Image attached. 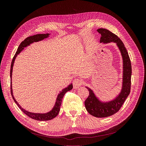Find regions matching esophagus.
Segmentation results:
<instances>
[{"instance_id":"esophagus-1","label":"esophagus","mask_w":146,"mask_h":146,"mask_svg":"<svg viewBox=\"0 0 146 146\" xmlns=\"http://www.w3.org/2000/svg\"><path fill=\"white\" fill-rule=\"evenodd\" d=\"M83 85V81L80 78H75L73 81V86L75 89H77Z\"/></svg>"}]
</instances>
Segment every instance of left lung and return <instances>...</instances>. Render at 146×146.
Here are the masks:
<instances>
[{
    "mask_svg": "<svg viewBox=\"0 0 146 146\" xmlns=\"http://www.w3.org/2000/svg\"><path fill=\"white\" fill-rule=\"evenodd\" d=\"M97 31L101 35L100 42L104 44L115 42L120 50L123 61L122 85L121 91L115 98L108 102H103L96 96L91 88L86 86L89 91V96L85 102V108L91 115L97 117H107L117 113L130 92L131 65L127 50L117 35L106 29H99Z\"/></svg>",
    "mask_w": 146,
    "mask_h": 146,
    "instance_id": "8db88e82",
    "label": "left lung"
}]
</instances>
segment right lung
I'll return each mask as SVG.
<instances>
[{
  "label": "right lung",
  "instance_id": "obj_1",
  "mask_svg": "<svg viewBox=\"0 0 146 146\" xmlns=\"http://www.w3.org/2000/svg\"><path fill=\"white\" fill-rule=\"evenodd\" d=\"M49 33H46V34H37L33 35V36H31L28 38H26L21 43V44L18 47V48L16 52V54L13 57V60L11 61V69H10V78H11V94L12 96V98L15 102V103L17 104V105L18 106V107L23 111L26 115L30 117V118L33 119L35 120H37V121H49L51 120V119H54L55 117L60 111V107L61 105V102H62V99L64 97V95L66 94V92H67L68 91L71 90L72 89V83H70V85H69L67 87L64 88L61 91H60V93H58V96H57V98L56 99V102L55 103V105L54 106V107L52 108V109L50 110V111H48L46 113H32L27 111L25 109L21 107V106L17 103V102L16 100V99L14 98V96H13V89H12V85H11V77H12V72H13V65H14V63L15 59L16 58V56L17 55H19L21 52L23 51L24 50V47H27L29 46L30 44H32L34 42H38L39 41L43 40L44 39L47 38L49 36Z\"/></svg>",
  "mask_w": 146,
  "mask_h": 146
}]
</instances>
